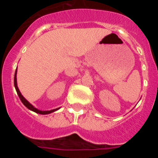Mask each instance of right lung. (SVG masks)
Listing matches in <instances>:
<instances>
[{"instance_id": "1", "label": "right lung", "mask_w": 158, "mask_h": 158, "mask_svg": "<svg viewBox=\"0 0 158 158\" xmlns=\"http://www.w3.org/2000/svg\"><path fill=\"white\" fill-rule=\"evenodd\" d=\"M16 74H17V69H16V72H15V76H14V85H15V89L16 90V93H17L18 96H19V99L21 100V102L23 104V105L25 106L26 107H27L29 110L31 111H34V112L38 113V114H41V115H47V114H51V113L54 112V111H56L59 109L60 107L58 108H55V109H52V110H50V111H41V110H39L37 109L36 107H35L34 106L32 105L31 104H30L28 101H27L26 99L24 98L23 96V95L21 94V93L19 92V88L17 86V80H16Z\"/></svg>"}]
</instances>
